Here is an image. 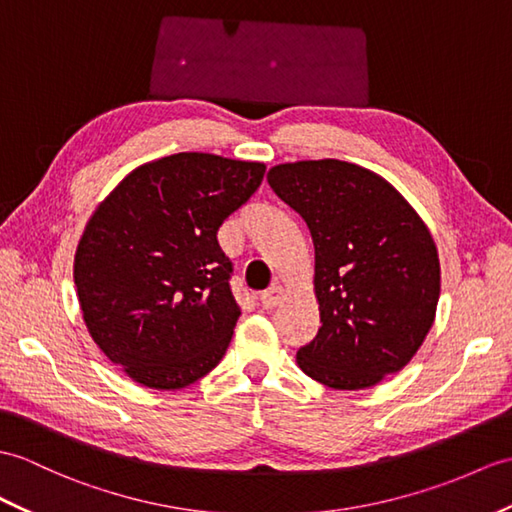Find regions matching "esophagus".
I'll return each instance as SVG.
<instances>
[{"instance_id": "34e87169", "label": "esophagus", "mask_w": 512, "mask_h": 512, "mask_svg": "<svg viewBox=\"0 0 512 512\" xmlns=\"http://www.w3.org/2000/svg\"><path fill=\"white\" fill-rule=\"evenodd\" d=\"M285 299V290L281 285H272L266 292H261V307H266V310H275V307Z\"/></svg>"}]
</instances>
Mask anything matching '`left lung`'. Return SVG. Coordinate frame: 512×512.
I'll return each instance as SVG.
<instances>
[{"label":"left lung","instance_id":"obj_1","mask_svg":"<svg viewBox=\"0 0 512 512\" xmlns=\"http://www.w3.org/2000/svg\"><path fill=\"white\" fill-rule=\"evenodd\" d=\"M268 183L314 242L316 338L296 353L336 390L371 388L421 349L441 296L434 237L384 176L338 159L279 163Z\"/></svg>","mask_w":512,"mask_h":512}]
</instances>
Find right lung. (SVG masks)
I'll return each mask as SVG.
<instances>
[{
    "label": "right lung",
    "instance_id": "add662e5",
    "mask_svg": "<svg viewBox=\"0 0 512 512\" xmlns=\"http://www.w3.org/2000/svg\"><path fill=\"white\" fill-rule=\"evenodd\" d=\"M266 165L178 152L126 174L87 222L74 283L91 340L133 382L178 390L218 366L240 310L218 229Z\"/></svg>",
    "mask_w": 512,
    "mask_h": 512
}]
</instances>
